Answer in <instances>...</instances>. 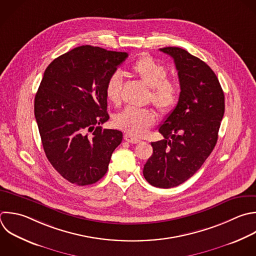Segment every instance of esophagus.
<instances>
[{"label": "esophagus", "mask_w": 256, "mask_h": 256, "mask_svg": "<svg viewBox=\"0 0 256 256\" xmlns=\"http://www.w3.org/2000/svg\"><path fill=\"white\" fill-rule=\"evenodd\" d=\"M124 139H125V141H127L129 143H132V144H137V143L140 142V139H138V138H136V137H134V136H132L131 134H128V133H126L124 135Z\"/></svg>", "instance_id": "esophagus-1"}]
</instances>
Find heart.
<instances>
[{
  "label": "heart",
  "mask_w": 256,
  "mask_h": 256,
  "mask_svg": "<svg viewBox=\"0 0 256 256\" xmlns=\"http://www.w3.org/2000/svg\"><path fill=\"white\" fill-rule=\"evenodd\" d=\"M131 71L150 87L149 99L161 113H168L177 105L180 98L179 85L167 78L168 70L163 64L145 55L133 63ZM122 87V75L117 71L112 73L106 82L105 95L115 105L121 102ZM155 121L156 114L152 109L136 107L125 108L115 118V124L132 136L144 135Z\"/></svg>",
  "instance_id": "1"
}]
</instances>
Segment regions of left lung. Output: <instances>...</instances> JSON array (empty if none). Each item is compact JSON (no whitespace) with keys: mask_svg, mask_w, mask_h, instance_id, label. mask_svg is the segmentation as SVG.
<instances>
[{"mask_svg":"<svg viewBox=\"0 0 256 256\" xmlns=\"http://www.w3.org/2000/svg\"><path fill=\"white\" fill-rule=\"evenodd\" d=\"M161 52L174 60L180 98L159 127L164 139L152 142L143 175L153 186L171 188L188 180L212 152L224 115V93L212 69L178 47Z\"/></svg>","mask_w":256,"mask_h":256,"instance_id":"1","label":"left lung"}]
</instances>
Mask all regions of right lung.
<instances>
[{
    "label": "right lung",
    "mask_w": 256,
    "mask_h": 256,
    "mask_svg": "<svg viewBox=\"0 0 256 256\" xmlns=\"http://www.w3.org/2000/svg\"><path fill=\"white\" fill-rule=\"evenodd\" d=\"M127 57L86 45L56 58L45 70L35 117L48 160L73 184L100 180L122 142L121 131L100 125L109 119L106 82Z\"/></svg>",
    "instance_id": "obj_1"
}]
</instances>
